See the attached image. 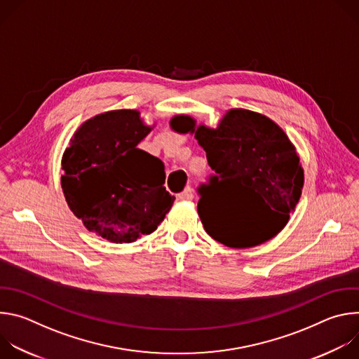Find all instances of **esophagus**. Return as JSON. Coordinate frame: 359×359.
<instances>
[{"label": "esophagus", "instance_id": "esophagus-1", "mask_svg": "<svg viewBox=\"0 0 359 359\" xmlns=\"http://www.w3.org/2000/svg\"><path fill=\"white\" fill-rule=\"evenodd\" d=\"M193 197H194V193H193V189L190 186H187L182 193H179L180 200H191Z\"/></svg>", "mask_w": 359, "mask_h": 359}]
</instances>
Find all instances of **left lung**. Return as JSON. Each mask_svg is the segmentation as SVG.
Instances as JSON below:
<instances>
[{
	"label": "left lung",
	"instance_id": "left-lung-1",
	"mask_svg": "<svg viewBox=\"0 0 359 359\" xmlns=\"http://www.w3.org/2000/svg\"><path fill=\"white\" fill-rule=\"evenodd\" d=\"M177 133H194L215 176L201 184L197 212L204 230L219 243L245 248L269 241L288 223L304 186V170L294 144L270 118L247 111L230 109L216 129L187 115L172 118ZM227 189L253 198L255 227L241 229L222 201Z\"/></svg>",
	"mask_w": 359,
	"mask_h": 359
}]
</instances>
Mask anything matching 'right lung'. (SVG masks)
Wrapping results in <instances>:
<instances>
[{"mask_svg": "<svg viewBox=\"0 0 359 359\" xmlns=\"http://www.w3.org/2000/svg\"><path fill=\"white\" fill-rule=\"evenodd\" d=\"M150 130L139 111H109L83 122L64 151L61 186L69 209L111 243L153 233L175 201L163 186V162L137 149Z\"/></svg>", "mask_w": 359, "mask_h": 359, "instance_id": "1", "label": "right lung"}]
</instances>
